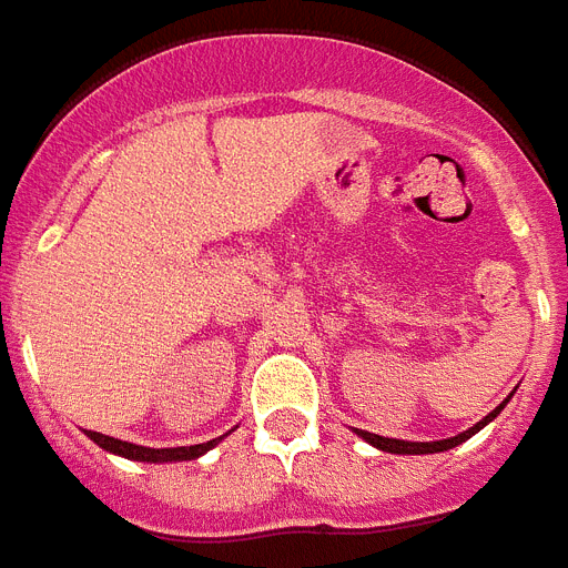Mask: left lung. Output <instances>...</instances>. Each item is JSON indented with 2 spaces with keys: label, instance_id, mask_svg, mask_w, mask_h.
<instances>
[{
  "label": "left lung",
  "instance_id": "1",
  "mask_svg": "<svg viewBox=\"0 0 568 568\" xmlns=\"http://www.w3.org/2000/svg\"><path fill=\"white\" fill-rule=\"evenodd\" d=\"M514 396V394H510ZM510 396L505 399L501 405H496L487 417H481L476 423V426H469L467 432H460V435L455 437H446V440H396V437H382V435H371V432H362V428H353L362 440H367L371 446H376L379 452H390V455H435V452H446V449H455V446H460L464 440H469L473 435H478L487 423H493V419L499 417L501 408L510 403Z\"/></svg>",
  "mask_w": 568,
  "mask_h": 568
}]
</instances>
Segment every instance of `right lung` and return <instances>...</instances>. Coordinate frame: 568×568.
Returning a JSON list of instances; mask_svg holds the SVG:
<instances>
[{
    "label": "right lung",
    "mask_w": 568,
    "mask_h": 568,
    "mask_svg": "<svg viewBox=\"0 0 568 568\" xmlns=\"http://www.w3.org/2000/svg\"><path fill=\"white\" fill-rule=\"evenodd\" d=\"M233 432V428H230ZM92 444L101 446L104 452L110 455H119V458H128V460H142V464H172V460H195L201 455L212 449V446H219L221 440L227 435L221 437H212L206 444H195V446H174V449H151V446H136V444H128V440H119V437H110V435H99V432H87Z\"/></svg>",
    "instance_id": "right-lung-1"
}]
</instances>
